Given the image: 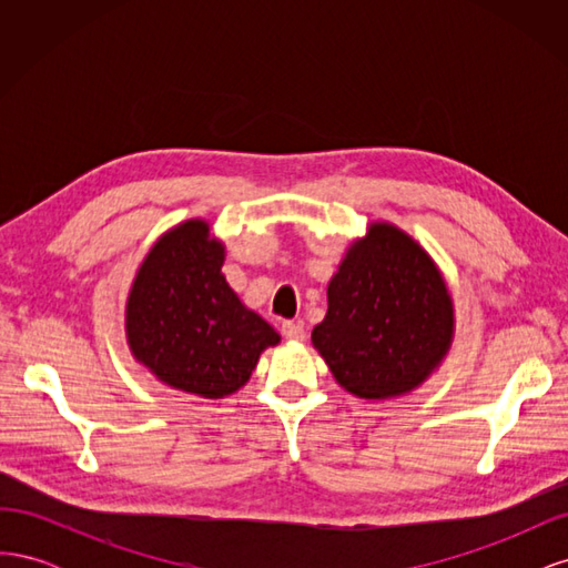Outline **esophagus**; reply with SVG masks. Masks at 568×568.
Masks as SVG:
<instances>
[{"label":"esophagus","instance_id":"esophagus-1","mask_svg":"<svg viewBox=\"0 0 568 568\" xmlns=\"http://www.w3.org/2000/svg\"><path fill=\"white\" fill-rule=\"evenodd\" d=\"M282 334L288 341H303L305 338V329H303V322H284L282 324Z\"/></svg>","mask_w":568,"mask_h":568}]
</instances>
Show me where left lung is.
<instances>
[{
  "mask_svg": "<svg viewBox=\"0 0 568 568\" xmlns=\"http://www.w3.org/2000/svg\"><path fill=\"white\" fill-rule=\"evenodd\" d=\"M455 305L443 272L390 222H369L326 286L313 346L341 388L365 400L412 393L448 355Z\"/></svg>",
  "mask_w": 568,
  "mask_h": 568,
  "instance_id": "left-lung-1",
  "label": "left lung"
}]
</instances>
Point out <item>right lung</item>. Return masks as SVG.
<instances>
[{"label": "right lung", "instance_id": "1", "mask_svg": "<svg viewBox=\"0 0 568 568\" xmlns=\"http://www.w3.org/2000/svg\"><path fill=\"white\" fill-rule=\"evenodd\" d=\"M225 244L209 220H184L151 246L125 303L128 346L175 390L217 400L251 379L280 334L239 301L222 274Z\"/></svg>", "mask_w": 568, "mask_h": 568}]
</instances>
